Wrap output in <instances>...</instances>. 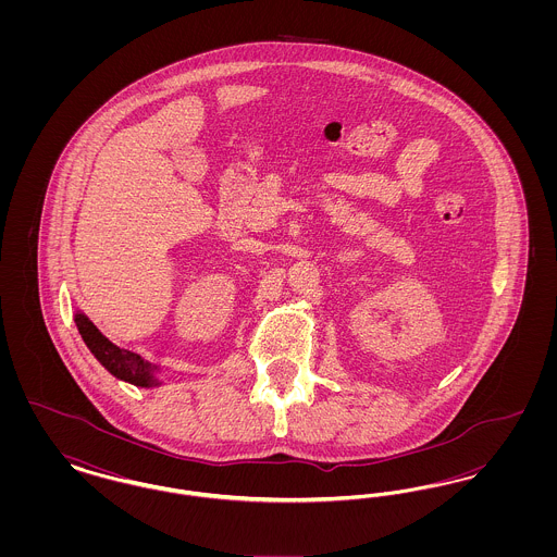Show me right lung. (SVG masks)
I'll return each mask as SVG.
<instances>
[{
    "mask_svg": "<svg viewBox=\"0 0 557 557\" xmlns=\"http://www.w3.org/2000/svg\"><path fill=\"white\" fill-rule=\"evenodd\" d=\"M75 323L79 327L81 338L85 341L87 348L96 355V359L114 377L125 380V382L135 384V386H154V384H159L157 377H154V368L148 361H144L139 355H135L132 350L112 345L107 336L83 313L75 315Z\"/></svg>",
    "mask_w": 557,
    "mask_h": 557,
    "instance_id": "add662e5",
    "label": "right lung"
}]
</instances>
